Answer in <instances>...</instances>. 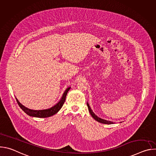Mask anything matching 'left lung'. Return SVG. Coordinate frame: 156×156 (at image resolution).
I'll list each match as a JSON object with an SVG mask.
<instances>
[{"instance_id": "left-lung-1", "label": "left lung", "mask_w": 156, "mask_h": 156, "mask_svg": "<svg viewBox=\"0 0 156 156\" xmlns=\"http://www.w3.org/2000/svg\"><path fill=\"white\" fill-rule=\"evenodd\" d=\"M87 107H88V110H89V112H90L91 116L98 122H100V123H104V124H113L114 122H110V121H108V120H104L102 119H101L99 117H98L97 115H96L94 114V113L93 112V110H91L90 105H89L88 103H87Z\"/></svg>"}]
</instances>
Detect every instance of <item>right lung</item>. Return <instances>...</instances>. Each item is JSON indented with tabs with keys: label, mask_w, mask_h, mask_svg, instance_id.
Masks as SVG:
<instances>
[{
	"label": "right lung",
	"mask_w": 156,
	"mask_h": 156,
	"mask_svg": "<svg viewBox=\"0 0 156 156\" xmlns=\"http://www.w3.org/2000/svg\"><path fill=\"white\" fill-rule=\"evenodd\" d=\"M70 87H68L67 89H66L65 91L64 92L61 99L57 104H55L53 107H52L49 108H48V109L39 110L30 109V108H27L26 107H25L21 104H20L16 98V102H17L18 105L20 106V107L28 115L31 116V117H38V118H46V117L52 116L58 112L59 110L62 108V105H63V104L65 101L66 94H67V93L70 90Z\"/></svg>",
	"instance_id": "right-lung-1"
}]
</instances>
